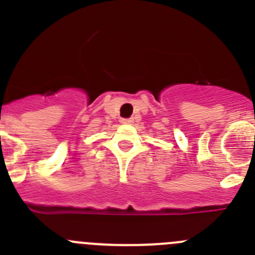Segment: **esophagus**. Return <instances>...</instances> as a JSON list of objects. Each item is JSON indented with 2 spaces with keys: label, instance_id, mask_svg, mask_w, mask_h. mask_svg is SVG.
<instances>
[{
  "label": "esophagus",
  "instance_id": "34e87169",
  "mask_svg": "<svg viewBox=\"0 0 255 255\" xmlns=\"http://www.w3.org/2000/svg\"><path fill=\"white\" fill-rule=\"evenodd\" d=\"M121 123H123V125H132L133 120L132 118H121Z\"/></svg>",
  "mask_w": 255,
  "mask_h": 255
}]
</instances>
